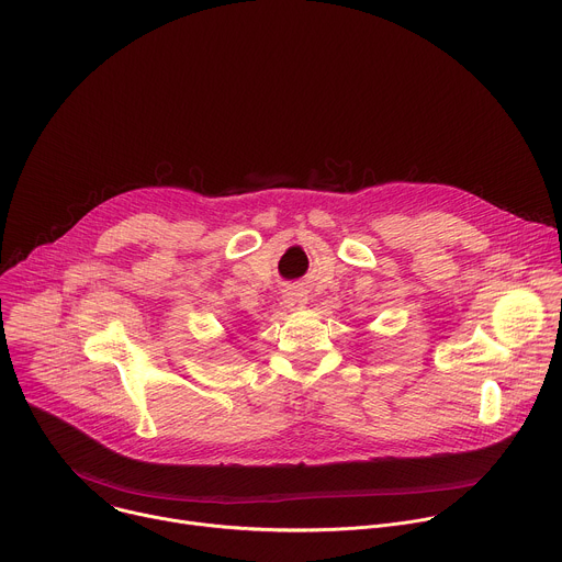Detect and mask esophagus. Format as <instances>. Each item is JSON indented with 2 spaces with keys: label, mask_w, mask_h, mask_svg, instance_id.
Masks as SVG:
<instances>
[{
  "label": "esophagus",
  "mask_w": 562,
  "mask_h": 562,
  "mask_svg": "<svg viewBox=\"0 0 562 562\" xmlns=\"http://www.w3.org/2000/svg\"><path fill=\"white\" fill-rule=\"evenodd\" d=\"M306 293L302 291V289H286L284 291V295H282V302H284V306L289 308V311H302V308H306Z\"/></svg>",
  "instance_id": "1"
}]
</instances>
